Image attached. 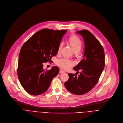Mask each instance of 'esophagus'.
<instances>
[{
	"label": "esophagus",
	"mask_w": 123,
	"mask_h": 123,
	"mask_svg": "<svg viewBox=\"0 0 123 123\" xmlns=\"http://www.w3.org/2000/svg\"><path fill=\"white\" fill-rule=\"evenodd\" d=\"M64 72H65V71H64V70H62V69H61V70H60V73H61V74L63 73H64Z\"/></svg>",
	"instance_id": "1"
}]
</instances>
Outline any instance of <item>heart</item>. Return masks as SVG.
<instances>
[{"label":"heart","mask_w":123,"mask_h":123,"mask_svg":"<svg viewBox=\"0 0 123 123\" xmlns=\"http://www.w3.org/2000/svg\"><path fill=\"white\" fill-rule=\"evenodd\" d=\"M68 43L71 47L75 54L79 53L80 51L81 48L82 47V43L80 39L77 35H71L68 39ZM62 46L63 43H61L59 44L58 48V54L60 53ZM57 64L61 67L65 69H68L70 68L73 65V63L72 62L66 58H61L58 60L57 62Z\"/></svg>","instance_id":"b5f03b06"}]
</instances>
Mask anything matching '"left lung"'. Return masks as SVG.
Returning a JSON list of instances; mask_svg holds the SVG:
<instances>
[{"label":"left lung","instance_id":"8db88e82","mask_svg":"<svg viewBox=\"0 0 123 123\" xmlns=\"http://www.w3.org/2000/svg\"><path fill=\"white\" fill-rule=\"evenodd\" d=\"M77 32L84 40L83 58L73 68L77 71L76 75L68 74L69 79L64 86L73 94L82 95L91 91L98 81L105 67V53L100 42L90 31L84 30ZM79 70L81 72L77 76Z\"/></svg>","mask_w":123,"mask_h":123}]
</instances>
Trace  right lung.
Wrapping results in <instances>:
<instances>
[{
  "label": "right lung",
  "mask_w": 123,
  "mask_h": 123,
  "mask_svg": "<svg viewBox=\"0 0 123 123\" xmlns=\"http://www.w3.org/2000/svg\"><path fill=\"white\" fill-rule=\"evenodd\" d=\"M66 30L43 29L35 33L23 45L19 55L17 75L27 92L41 94L49 87L60 71L57 66L45 71L43 63L57 54L58 48Z\"/></svg>",
  "instance_id": "1"
}]
</instances>
